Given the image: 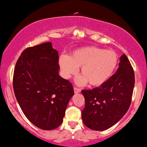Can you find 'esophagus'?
I'll return each instance as SVG.
<instances>
[{
	"mask_svg": "<svg viewBox=\"0 0 147 147\" xmlns=\"http://www.w3.org/2000/svg\"><path fill=\"white\" fill-rule=\"evenodd\" d=\"M74 92H75V93H76V94L80 93V92H81V90H80V89H79V88H76V87H74Z\"/></svg>",
	"mask_w": 147,
	"mask_h": 147,
	"instance_id": "esophagus-1",
	"label": "esophagus"
}]
</instances>
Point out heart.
Instances as JSON below:
<instances>
[{
	"mask_svg": "<svg viewBox=\"0 0 147 147\" xmlns=\"http://www.w3.org/2000/svg\"><path fill=\"white\" fill-rule=\"evenodd\" d=\"M118 57L115 51L96 46H86L74 50L69 56L62 55L59 65L62 76L69 79L81 67L82 74L76 80L80 85L89 82L92 86H100L110 80L117 67Z\"/></svg>",
	"mask_w": 147,
	"mask_h": 147,
	"instance_id": "1",
	"label": "heart"
}]
</instances>
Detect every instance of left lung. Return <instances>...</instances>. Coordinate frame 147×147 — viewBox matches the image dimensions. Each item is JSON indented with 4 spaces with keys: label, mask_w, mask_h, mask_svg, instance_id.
<instances>
[{
    "label": "left lung",
    "mask_w": 147,
    "mask_h": 147,
    "mask_svg": "<svg viewBox=\"0 0 147 147\" xmlns=\"http://www.w3.org/2000/svg\"><path fill=\"white\" fill-rule=\"evenodd\" d=\"M116 73L103 85L83 90L85 107L82 111L84 124L94 130H107L128 111L134 86L133 68L125 54L120 57Z\"/></svg>",
    "instance_id": "obj_1"
}]
</instances>
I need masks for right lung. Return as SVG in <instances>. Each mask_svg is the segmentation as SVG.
Listing matches in <instances>:
<instances>
[{
    "instance_id": "add662e5",
    "label": "right lung",
    "mask_w": 147,
    "mask_h": 147,
    "mask_svg": "<svg viewBox=\"0 0 147 147\" xmlns=\"http://www.w3.org/2000/svg\"><path fill=\"white\" fill-rule=\"evenodd\" d=\"M58 51L51 42L22 52L13 75L15 97L27 119L42 130L57 128L63 122L73 86L59 75Z\"/></svg>"
}]
</instances>
